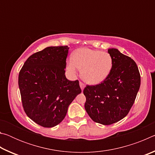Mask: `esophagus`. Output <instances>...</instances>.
I'll list each match as a JSON object with an SVG mask.
<instances>
[{
    "label": "esophagus",
    "mask_w": 155,
    "mask_h": 155,
    "mask_svg": "<svg viewBox=\"0 0 155 155\" xmlns=\"http://www.w3.org/2000/svg\"><path fill=\"white\" fill-rule=\"evenodd\" d=\"M79 85H80V87H81V89L82 90H84V88H85V84H84L83 83H82V82H79Z\"/></svg>",
    "instance_id": "obj_1"
}]
</instances>
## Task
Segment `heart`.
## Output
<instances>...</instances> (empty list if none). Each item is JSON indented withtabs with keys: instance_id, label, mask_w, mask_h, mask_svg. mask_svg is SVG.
<instances>
[{
	"instance_id": "b5f03b06",
	"label": "heart",
	"mask_w": 155,
	"mask_h": 155,
	"mask_svg": "<svg viewBox=\"0 0 155 155\" xmlns=\"http://www.w3.org/2000/svg\"><path fill=\"white\" fill-rule=\"evenodd\" d=\"M113 68V59L108 52L87 48H78L68 62L70 71L81 69L83 79L91 85L101 83L108 77Z\"/></svg>"
}]
</instances>
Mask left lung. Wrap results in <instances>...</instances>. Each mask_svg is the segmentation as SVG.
Wrapping results in <instances>:
<instances>
[{"label": "left lung", "instance_id": "8db88e82", "mask_svg": "<svg viewBox=\"0 0 155 155\" xmlns=\"http://www.w3.org/2000/svg\"><path fill=\"white\" fill-rule=\"evenodd\" d=\"M113 68L105 80L87 85L85 109L95 122L110 125L127 116L140 90L141 77L136 63L116 48H109Z\"/></svg>", "mask_w": 155, "mask_h": 155}]
</instances>
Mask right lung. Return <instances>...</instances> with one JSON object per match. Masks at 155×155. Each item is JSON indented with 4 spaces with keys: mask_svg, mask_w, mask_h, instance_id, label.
<instances>
[{
    "mask_svg": "<svg viewBox=\"0 0 155 155\" xmlns=\"http://www.w3.org/2000/svg\"><path fill=\"white\" fill-rule=\"evenodd\" d=\"M68 50V46H50L35 52L27 59L18 76L26 114L43 127L59 124L81 92L78 80L65 77Z\"/></svg>",
    "mask_w": 155,
    "mask_h": 155,
    "instance_id": "1",
    "label": "right lung"
}]
</instances>
